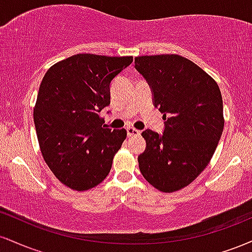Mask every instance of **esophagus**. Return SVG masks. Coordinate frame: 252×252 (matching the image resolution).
I'll use <instances>...</instances> for the list:
<instances>
[{
  "label": "esophagus",
  "mask_w": 252,
  "mask_h": 252,
  "mask_svg": "<svg viewBox=\"0 0 252 252\" xmlns=\"http://www.w3.org/2000/svg\"><path fill=\"white\" fill-rule=\"evenodd\" d=\"M140 134H141L140 130L131 128V126L126 128V135H128V137H132V136H138Z\"/></svg>",
  "instance_id": "obj_1"
}]
</instances>
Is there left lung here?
<instances>
[{"mask_svg": "<svg viewBox=\"0 0 252 252\" xmlns=\"http://www.w3.org/2000/svg\"><path fill=\"white\" fill-rule=\"evenodd\" d=\"M135 68L164 121L162 134L142 132L147 146L138 167L155 189L175 192L198 178L215 154L224 129L220 90L198 65L176 54L137 57Z\"/></svg>", "mask_w": 252, "mask_h": 252, "instance_id": "left-lung-1", "label": "left lung"}]
</instances>
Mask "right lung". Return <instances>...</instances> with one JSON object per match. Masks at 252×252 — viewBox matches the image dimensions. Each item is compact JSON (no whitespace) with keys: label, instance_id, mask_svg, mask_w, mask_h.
<instances>
[{"label":"right lung","instance_id":"1","mask_svg":"<svg viewBox=\"0 0 252 252\" xmlns=\"http://www.w3.org/2000/svg\"><path fill=\"white\" fill-rule=\"evenodd\" d=\"M132 57L76 54L46 72L34 108L37 141L47 166L65 186L86 190L108 176L126 129L106 128L112 79Z\"/></svg>","mask_w":252,"mask_h":252}]
</instances>
